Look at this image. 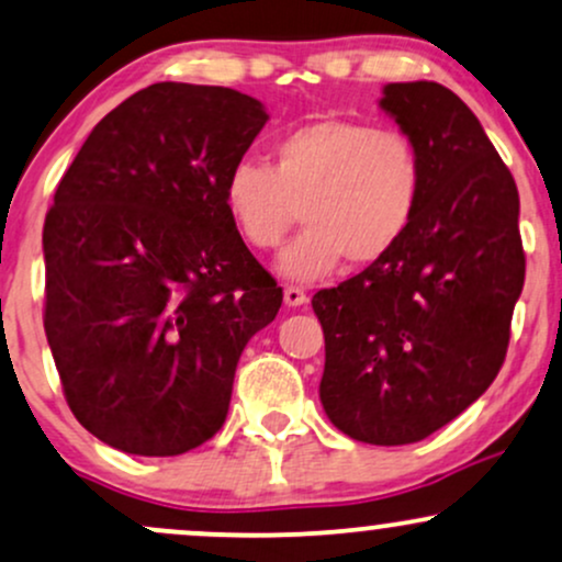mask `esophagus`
Returning a JSON list of instances; mask_svg holds the SVG:
<instances>
[{"label": "esophagus", "mask_w": 562, "mask_h": 562, "mask_svg": "<svg viewBox=\"0 0 562 562\" xmlns=\"http://www.w3.org/2000/svg\"><path fill=\"white\" fill-rule=\"evenodd\" d=\"M306 301H308V295L303 293V288H295V285H288L285 288V306L288 308H299Z\"/></svg>", "instance_id": "34e87169"}]
</instances>
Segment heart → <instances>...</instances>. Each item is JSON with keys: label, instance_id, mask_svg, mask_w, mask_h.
Listing matches in <instances>:
<instances>
[{"label": "heart", "instance_id": "heart-1", "mask_svg": "<svg viewBox=\"0 0 562 562\" xmlns=\"http://www.w3.org/2000/svg\"><path fill=\"white\" fill-rule=\"evenodd\" d=\"M424 157L403 131L322 117L280 133L272 167L240 159L225 178L229 222L256 251H272L301 216L306 229L277 259L282 277L316 282L340 261L371 267L414 225Z\"/></svg>", "mask_w": 562, "mask_h": 562}]
</instances>
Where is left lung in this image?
Masks as SVG:
<instances>
[{
    "mask_svg": "<svg viewBox=\"0 0 562 562\" xmlns=\"http://www.w3.org/2000/svg\"><path fill=\"white\" fill-rule=\"evenodd\" d=\"M380 106L422 151V204L392 254L311 306L329 422L358 442L411 445L495 382L526 256L516 180L476 114L431 80L387 83Z\"/></svg>",
    "mask_w": 562,
    "mask_h": 562,
    "instance_id": "obj_1",
    "label": "left lung"
}]
</instances>
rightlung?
Wrapping results in <instances>:
<instances>
[{"instance_id":"1","label":"right lung","mask_w":562,"mask_h":562,"mask_svg":"<svg viewBox=\"0 0 562 562\" xmlns=\"http://www.w3.org/2000/svg\"><path fill=\"white\" fill-rule=\"evenodd\" d=\"M269 114L222 86L154 83L114 106L44 222L49 340L83 427L180 456L225 424L238 358L282 288L225 209V178Z\"/></svg>"}]
</instances>
